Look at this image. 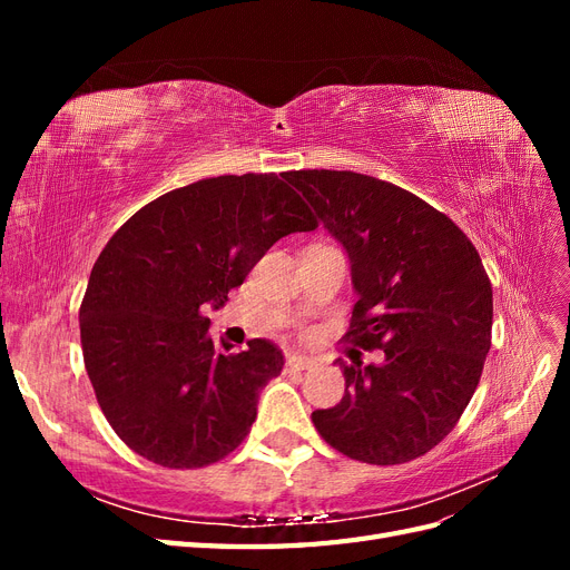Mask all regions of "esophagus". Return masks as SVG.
<instances>
[{
	"label": "esophagus",
	"instance_id": "1",
	"mask_svg": "<svg viewBox=\"0 0 570 570\" xmlns=\"http://www.w3.org/2000/svg\"><path fill=\"white\" fill-rule=\"evenodd\" d=\"M316 364V358L304 356V354H287L285 356V366L287 368H297V371H306Z\"/></svg>",
	"mask_w": 570,
	"mask_h": 570
}]
</instances>
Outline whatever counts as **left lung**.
I'll return each mask as SVG.
<instances>
[{
    "label": "left lung",
    "mask_w": 570,
    "mask_h": 570,
    "mask_svg": "<svg viewBox=\"0 0 570 570\" xmlns=\"http://www.w3.org/2000/svg\"><path fill=\"white\" fill-rule=\"evenodd\" d=\"M352 262L358 292L342 340L383 350L381 366H347L318 435L340 454L394 465L423 456L459 423L492 344V285L456 223L409 189L352 170H289Z\"/></svg>",
    "instance_id": "obj_1"
}]
</instances>
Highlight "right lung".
I'll return each mask as SVG.
<instances>
[{
	"mask_svg": "<svg viewBox=\"0 0 570 570\" xmlns=\"http://www.w3.org/2000/svg\"><path fill=\"white\" fill-rule=\"evenodd\" d=\"M316 226L285 180L245 174L170 189L114 233L80 304V342L101 413L135 454L204 469L247 438L283 352L256 337L223 353L202 304L220 306L281 237Z\"/></svg>",
	"mask_w": 570,
	"mask_h": 570,
	"instance_id": "1",
	"label": "right lung"
}]
</instances>
